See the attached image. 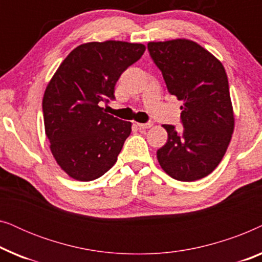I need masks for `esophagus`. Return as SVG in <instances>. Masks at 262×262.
I'll return each instance as SVG.
<instances>
[{"label": "esophagus", "mask_w": 262, "mask_h": 262, "mask_svg": "<svg viewBox=\"0 0 262 262\" xmlns=\"http://www.w3.org/2000/svg\"><path fill=\"white\" fill-rule=\"evenodd\" d=\"M139 128H150L152 126L151 121H148V123H137Z\"/></svg>", "instance_id": "obj_1"}]
</instances>
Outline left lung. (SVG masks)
Instances as JSON below:
<instances>
[{"instance_id":"left-lung-1","label":"left lung","mask_w":262,"mask_h":262,"mask_svg":"<svg viewBox=\"0 0 262 262\" xmlns=\"http://www.w3.org/2000/svg\"><path fill=\"white\" fill-rule=\"evenodd\" d=\"M150 56L168 92L182 100V130L163 125L167 143L157 150L160 166L179 181L212 173L223 159L234 131V112L224 67L187 39L149 42Z\"/></svg>"}]
</instances>
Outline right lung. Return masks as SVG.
Masks as SVG:
<instances>
[{"label": "right lung", "mask_w": 262, "mask_h": 262, "mask_svg": "<svg viewBox=\"0 0 262 262\" xmlns=\"http://www.w3.org/2000/svg\"><path fill=\"white\" fill-rule=\"evenodd\" d=\"M145 51L143 44L87 42L63 60L42 98L45 132L59 167L73 179L95 180L117 162L130 121L106 113L120 75Z\"/></svg>", "instance_id": "obj_1"}]
</instances>
